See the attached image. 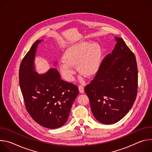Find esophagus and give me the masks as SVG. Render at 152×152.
I'll list each match as a JSON object with an SVG mask.
<instances>
[{
  "mask_svg": "<svg viewBox=\"0 0 152 152\" xmlns=\"http://www.w3.org/2000/svg\"><path fill=\"white\" fill-rule=\"evenodd\" d=\"M79 92L80 93H83L84 92V87L82 85H79Z\"/></svg>",
  "mask_w": 152,
  "mask_h": 152,
  "instance_id": "obj_1",
  "label": "esophagus"
}]
</instances>
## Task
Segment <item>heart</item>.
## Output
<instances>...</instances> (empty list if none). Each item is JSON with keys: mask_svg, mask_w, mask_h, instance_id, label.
Here are the masks:
<instances>
[{"mask_svg": "<svg viewBox=\"0 0 152 152\" xmlns=\"http://www.w3.org/2000/svg\"><path fill=\"white\" fill-rule=\"evenodd\" d=\"M100 58L101 49L97 43L78 42L70 46L64 52L63 62L59 65L60 71L67 80H72L76 73L72 66H77L81 75L92 77L99 70Z\"/></svg>", "mask_w": 152, "mask_h": 152, "instance_id": "b5f03b06", "label": "heart"}]
</instances>
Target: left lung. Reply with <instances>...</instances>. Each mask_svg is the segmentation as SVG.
I'll list each match as a JSON object with an SVG mask.
<instances>
[{"label": "left lung", "instance_id": "obj_1", "mask_svg": "<svg viewBox=\"0 0 152 152\" xmlns=\"http://www.w3.org/2000/svg\"><path fill=\"white\" fill-rule=\"evenodd\" d=\"M115 40L112 53L103 59L96 76L84 88L93 115L106 124L117 123L128 113L138 91L135 56L122 38L115 37Z\"/></svg>", "mask_w": 152, "mask_h": 152}]
</instances>
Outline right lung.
Here are the masks:
<instances>
[{
  "mask_svg": "<svg viewBox=\"0 0 152 152\" xmlns=\"http://www.w3.org/2000/svg\"><path fill=\"white\" fill-rule=\"evenodd\" d=\"M41 41L34 43L21 61L19 83L26 109L32 119L43 127L56 129L67 122L79 89L61 79L55 69L42 75L35 72L34 57Z\"/></svg>",
  "mask_w": 152,
  "mask_h": 152,
  "instance_id": "right-lung-1",
  "label": "right lung"
}]
</instances>
